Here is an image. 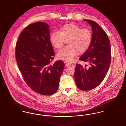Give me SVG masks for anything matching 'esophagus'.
<instances>
[{"label": "esophagus", "instance_id": "1", "mask_svg": "<svg viewBox=\"0 0 126 126\" xmlns=\"http://www.w3.org/2000/svg\"><path fill=\"white\" fill-rule=\"evenodd\" d=\"M71 65H72V64L69 63H66L65 64V66H67V67H69V66H71Z\"/></svg>", "mask_w": 126, "mask_h": 126}]
</instances>
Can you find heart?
<instances>
[{
  "label": "heart",
  "mask_w": 126,
  "mask_h": 126,
  "mask_svg": "<svg viewBox=\"0 0 126 126\" xmlns=\"http://www.w3.org/2000/svg\"><path fill=\"white\" fill-rule=\"evenodd\" d=\"M66 40L68 46L61 49L57 53V56L67 62H72L79 51L84 53L89 48L92 34L88 29L81 28L74 24H69L62 27L60 31L53 32L50 36L52 45L57 49L63 47Z\"/></svg>",
  "instance_id": "heart-1"
}]
</instances>
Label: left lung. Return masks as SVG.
Returning a JSON list of instances; mask_svg holds the SVG:
<instances>
[{
	"label": "left lung",
	"mask_w": 126,
	"mask_h": 126,
	"mask_svg": "<svg viewBox=\"0 0 126 126\" xmlns=\"http://www.w3.org/2000/svg\"><path fill=\"white\" fill-rule=\"evenodd\" d=\"M92 27V43L79 60L89 63L83 67L76 64L74 79L76 85L81 91H89L96 88L104 79L111 61V49L108 36L95 22L84 19Z\"/></svg>",
	"instance_id": "left-lung-1"
}]
</instances>
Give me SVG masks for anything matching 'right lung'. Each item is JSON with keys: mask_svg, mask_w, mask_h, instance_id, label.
I'll return each instance as SVG.
<instances>
[{"mask_svg": "<svg viewBox=\"0 0 126 126\" xmlns=\"http://www.w3.org/2000/svg\"><path fill=\"white\" fill-rule=\"evenodd\" d=\"M16 58L27 85L35 93L51 95L58 89L64 63H52L54 52L49 26L42 22L30 24L22 31L16 46Z\"/></svg>", "mask_w": 126, "mask_h": 126, "instance_id": "1", "label": "right lung"}]
</instances>
